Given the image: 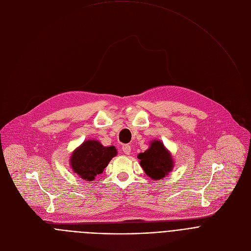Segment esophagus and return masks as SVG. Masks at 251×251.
Returning <instances> with one entry per match:
<instances>
[{"label": "esophagus", "instance_id": "1", "mask_svg": "<svg viewBox=\"0 0 251 251\" xmlns=\"http://www.w3.org/2000/svg\"><path fill=\"white\" fill-rule=\"evenodd\" d=\"M122 150H123V151H124L125 154H127V155H128V154L130 153L131 148H130V146H128V145H124L123 148H122Z\"/></svg>", "mask_w": 251, "mask_h": 251}]
</instances>
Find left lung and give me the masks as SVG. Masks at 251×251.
Instances as JSON below:
<instances>
[{
	"label": "left lung",
	"instance_id": "8db88e82",
	"mask_svg": "<svg viewBox=\"0 0 251 251\" xmlns=\"http://www.w3.org/2000/svg\"><path fill=\"white\" fill-rule=\"evenodd\" d=\"M137 158L141 159L140 164L146 175L153 180L162 179L175 168L172 152L159 140L151 141L150 148L138 153Z\"/></svg>",
	"mask_w": 251,
	"mask_h": 251
}]
</instances>
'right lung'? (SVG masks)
Returning <instances> with one entry per match:
<instances>
[{
  "mask_svg": "<svg viewBox=\"0 0 251 251\" xmlns=\"http://www.w3.org/2000/svg\"><path fill=\"white\" fill-rule=\"evenodd\" d=\"M117 154L118 151L114 146L104 147L97 140H87L72 152L70 165L80 178L93 181Z\"/></svg>",
  "mask_w": 251,
  "mask_h": 251,
  "instance_id": "right-lung-1",
  "label": "right lung"
}]
</instances>
